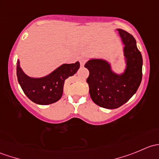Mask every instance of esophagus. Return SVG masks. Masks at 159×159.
I'll return each mask as SVG.
<instances>
[{"instance_id":"1","label":"esophagus","mask_w":159,"mask_h":159,"mask_svg":"<svg viewBox=\"0 0 159 159\" xmlns=\"http://www.w3.org/2000/svg\"><path fill=\"white\" fill-rule=\"evenodd\" d=\"M79 61H80V64H81V66H84V64H85L86 61H87L85 58H80Z\"/></svg>"}]
</instances>
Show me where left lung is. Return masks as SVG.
I'll use <instances>...</instances> for the list:
<instances>
[{"instance_id":"left-lung-1","label":"left lung","mask_w":159,"mask_h":159,"mask_svg":"<svg viewBox=\"0 0 159 159\" xmlns=\"http://www.w3.org/2000/svg\"><path fill=\"white\" fill-rule=\"evenodd\" d=\"M122 41L126 68L121 74L111 69L109 62L92 58L84 65L89 70L87 83L93 102L108 109L118 108L128 102L137 91L142 78V57L136 41L131 34L117 29Z\"/></svg>"}]
</instances>
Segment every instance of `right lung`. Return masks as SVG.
Wrapping results in <instances>:
<instances>
[{
  "mask_svg": "<svg viewBox=\"0 0 159 159\" xmlns=\"http://www.w3.org/2000/svg\"><path fill=\"white\" fill-rule=\"evenodd\" d=\"M80 63L63 64L42 78H30L23 71L20 61L17 62V81L27 97L34 103L47 105L57 102L63 94L65 81L75 75Z\"/></svg>",
  "mask_w": 159,
  "mask_h": 159,
  "instance_id": "obj_1",
  "label": "right lung"
}]
</instances>
